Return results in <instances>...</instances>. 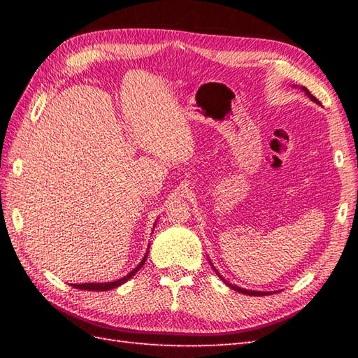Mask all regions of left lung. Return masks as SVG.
<instances>
[{
    "instance_id": "left-lung-1",
    "label": "left lung",
    "mask_w": 358,
    "mask_h": 358,
    "mask_svg": "<svg viewBox=\"0 0 358 358\" xmlns=\"http://www.w3.org/2000/svg\"><path fill=\"white\" fill-rule=\"evenodd\" d=\"M303 90H305V92L308 94V96H310V100H313V101H315V103H318V100H317V98L313 95V94H310L309 92V90L306 89V87H301ZM217 272V271H215ZM218 275H220V273H218ZM227 285H229V283H227ZM229 287H232L234 289V291H237V292H241V294H246V295H254V296H260V295H269V292H257V291H248V289H243V287H238V286H234V285H229Z\"/></svg>"
}]
</instances>
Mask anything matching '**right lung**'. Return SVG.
Returning a JSON list of instances; mask_svg holds the SVG:
<instances>
[{
  "label": "right lung",
  "instance_id": "right-lung-1",
  "mask_svg": "<svg viewBox=\"0 0 358 358\" xmlns=\"http://www.w3.org/2000/svg\"><path fill=\"white\" fill-rule=\"evenodd\" d=\"M146 258H148V254L144 255L141 263H140L138 266H136V268H135L132 272H129L126 277L120 278V280H117V281H110V283H83V285H73V287L83 289V291H109V289H113V287H117V286H120V285L126 283V281H127L129 278H131L132 275H135V272L141 268V266L144 264V262H146Z\"/></svg>",
  "mask_w": 358,
  "mask_h": 358
}]
</instances>
